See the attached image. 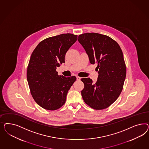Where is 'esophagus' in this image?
Instances as JSON below:
<instances>
[{"label":"esophagus","instance_id":"esophagus-1","mask_svg":"<svg viewBox=\"0 0 149 149\" xmlns=\"http://www.w3.org/2000/svg\"><path fill=\"white\" fill-rule=\"evenodd\" d=\"M81 79V77H77V80H80Z\"/></svg>","mask_w":149,"mask_h":149}]
</instances>
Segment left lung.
Instances as JSON below:
<instances>
[{"label": "left lung", "mask_w": 149, "mask_h": 149, "mask_svg": "<svg viewBox=\"0 0 149 149\" xmlns=\"http://www.w3.org/2000/svg\"><path fill=\"white\" fill-rule=\"evenodd\" d=\"M77 40L91 64H97L98 72L96 83L90 77L81 79L84 84L81 92L82 98L92 108H107L121 94L126 79V67L121 49L109 36L96 33L79 35Z\"/></svg>", "instance_id": "1"}]
</instances>
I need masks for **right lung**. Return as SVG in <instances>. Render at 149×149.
<instances>
[{
  "label": "right lung",
  "mask_w": 149,
  "mask_h": 149,
  "mask_svg": "<svg viewBox=\"0 0 149 149\" xmlns=\"http://www.w3.org/2000/svg\"><path fill=\"white\" fill-rule=\"evenodd\" d=\"M77 36L62 34L45 39L33 51L27 68V79L31 95L42 108L55 110L65 103L75 76L58 75L57 67L65 62V55Z\"/></svg>",
  "instance_id": "obj_1"
}]
</instances>
